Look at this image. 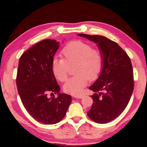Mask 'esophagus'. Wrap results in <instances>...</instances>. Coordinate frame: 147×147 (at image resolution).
<instances>
[{"mask_svg": "<svg viewBox=\"0 0 147 147\" xmlns=\"http://www.w3.org/2000/svg\"><path fill=\"white\" fill-rule=\"evenodd\" d=\"M74 97L77 98H83L84 97L83 95H74Z\"/></svg>", "mask_w": 147, "mask_h": 147, "instance_id": "34e87169", "label": "esophagus"}]
</instances>
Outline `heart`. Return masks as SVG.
Wrapping results in <instances>:
<instances>
[{"mask_svg": "<svg viewBox=\"0 0 147 147\" xmlns=\"http://www.w3.org/2000/svg\"><path fill=\"white\" fill-rule=\"evenodd\" d=\"M65 59L55 58L52 61L53 73L61 82L67 80L70 66L76 64L75 73L64 85V91L71 95L82 93L88 80L94 81L100 74L104 63V55L100 49L83 40H75L65 45L62 50Z\"/></svg>", "mask_w": 147, "mask_h": 147, "instance_id": "heart-1", "label": "heart"}]
</instances>
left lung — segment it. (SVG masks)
<instances>
[{
	"instance_id": "1",
	"label": "left lung",
	"mask_w": 147,
	"mask_h": 147,
	"mask_svg": "<svg viewBox=\"0 0 147 147\" xmlns=\"http://www.w3.org/2000/svg\"><path fill=\"white\" fill-rule=\"evenodd\" d=\"M96 43L104 55L103 67L98 79L89 89L95 93L88 116L99 124L117 117L128 104L133 92L134 80L129 56L116 42L100 35L78 34ZM103 91L105 93H96ZM102 95L101 96V95Z\"/></svg>"
}]
</instances>
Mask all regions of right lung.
Returning <instances> with one entry per match:
<instances>
[{
	"label": "right lung",
	"instance_id": "add662e5",
	"mask_svg": "<svg viewBox=\"0 0 147 147\" xmlns=\"http://www.w3.org/2000/svg\"><path fill=\"white\" fill-rule=\"evenodd\" d=\"M59 48L55 40L46 39L24 52L19 61L16 77L18 92L24 108L37 121L54 124L66 114L71 96L61 93L52 71V61ZM57 93V98H49Z\"/></svg>",
	"mask_w": 147,
	"mask_h": 147
}]
</instances>
